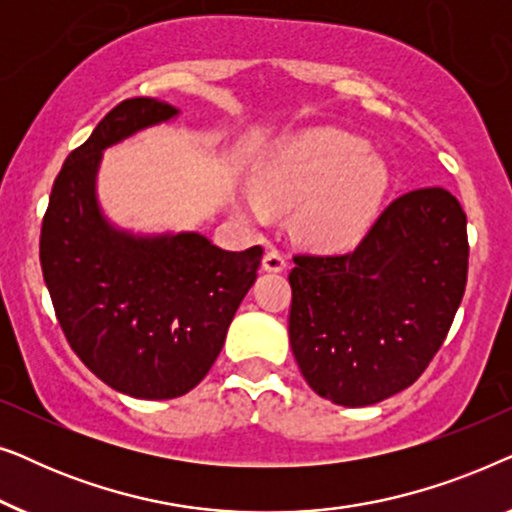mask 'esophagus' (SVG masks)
<instances>
[{
    "label": "esophagus",
    "instance_id": "obj_1",
    "mask_svg": "<svg viewBox=\"0 0 512 512\" xmlns=\"http://www.w3.org/2000/svg\"><path fill=\"white\" fill-rule=\"evenodd\" d=\"M284 268H286V258H284L282 251L270 249L268 254H265V258H263V270H268V272H282Z\"/></svg>",
    "mask_w": 512,
    "mask_h": 512
}]
</instances>
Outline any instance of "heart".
<instances>
[{
    "label": "heart",
    "instance_id": "1",
    "mask_svg": "<svg viewBox=\"0 0 512 512\" xmlns=\"http://www.w3.org/2000/svg\"><path fill=\"white\" fill-rule=\"evenodd\" d=\"M391 184L382 156L368 142L338 128L298 132L272 151L256 177L261 198L244 209L261 221L265 205L298 207L296 233L314 249L340 251L359 244L373 226Z\"/></svg>",
    "mask_w": 512,
    "mask_h": 512
}]
</instances>
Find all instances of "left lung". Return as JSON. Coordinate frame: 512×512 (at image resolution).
Listing matches in <instances>:
<instances>
[{
	"label": "left lung",
	"mask_w": 512,
	"mask_h": 512,
	"mask_svg": "<svg viewBox=\"0 0 512 512\" xmlns=\"http://www.w3.org/2000/svg\"><path fill=\"white\" fill-rule=\"evenodd\" d=\"M289 342L321 398L363 408L408 389L450 331L468 275L466 214L445 188L396 198L359 247L296 256Z\"/></svg>",
	"instance_id": "1"
}]
</instances>
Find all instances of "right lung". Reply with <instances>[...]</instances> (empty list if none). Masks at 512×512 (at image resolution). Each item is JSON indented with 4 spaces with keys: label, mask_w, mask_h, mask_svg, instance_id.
<instances>
[{
    "label": "right lung",
    "mask_w": 512,
    "mask_h": 512,
    "mask_svg": "<svg viewBox=\"0 0 512 512\" xmlns=\"http://www.w3.org/2000/svg\"><path fill=\"white\" fill-rule=\"evenodd\" d=\"M179 116L135 97L111 109L55 179L39 258L76 356L111 389L167 401L198 387L256 282L263 249L226 251L195 233H132L97 198L102 153Z\"/></svg>",
    "instance_id": "add662e5"
}]
</instances>
